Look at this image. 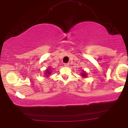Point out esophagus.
Instances as JSON below:
<instances>
[{"label":"esophagus","mask_w":128,"mask_h":128,"mask_svg":"<svg viewBox=\"0 0 128 128\" xmlns=\"http://www.w3.org/2000/svg\"><path fill=\"white\" fill-rule=\"evenodd\" d=\"M69 65H70L69 63H66V64H64V66H65V67H68Z\"/></svg>","instance_id":"1"}]
</instances>
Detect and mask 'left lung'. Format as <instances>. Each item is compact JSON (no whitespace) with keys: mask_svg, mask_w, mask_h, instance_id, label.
I'll return each mask as SVG.
<instances>
[{"mask_svg":"<svg viewBox=\"0 0 128 128\" xmlns=\"http://www.w3.org/2000/svg\"><path fill=\"white\" fill-rule=\"evenodd\" d=\"M80 75H81L82 77L84 78H86V76H87V73H86L84 70H82V73H80Z\"/></svg>","mask_w":128,"mask_h":128,"instance_id":"left-lung-1","label":"left lung"}]
</instances>
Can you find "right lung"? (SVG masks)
I'll return each instance as SVG.
<instances>
[{
  "label": "right lung",
  "instance_id": "add662e5",
  "mask_svg": "<svg viewBox=\"0 0 128 128\" xmlns=\"http://www.w3.org/2000/svg\"><path fill=\"white\" fill-rule=\"evenodd\" d=\"M52 68H51L50 67L48 68H47L46 70H45V72H44L45 77H47V78L49 77L50 74L51 73H52Z\"/></svg>",
  "mask_w": 128,
  "mask_h": 128
}]
</instances>
